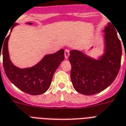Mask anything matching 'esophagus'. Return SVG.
<instances>
[{
	"label": "esophagus",
	"mask_w": 126,
	"mask_h": 126,
	"mask_svg": "<svg viewBox=\"0 0 126 126\" xmlns=\"http://www.w3.org/2000/svg\"><path fill=\"white\" fill-rule=\"evenodd\" d=\"M69 55H70V53H69V49H66L65 50V59H67V58L69 57Z\"/></svg>",
	"instance_id": "esophagus-1"
}]
</instances>
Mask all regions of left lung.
Segmentation results:
<instances>
[{
    "mask_svg": "<svg viewBox=\"0 0 126 126\" xmlns=\"http://www.w3.org/2000/svg\"><path fill=\"white\" fill-rule=\"evenodd\" d=\"M105 52L93 59L77 49L71 50V79L75 90L92 95L105 90L117 77L121 64L122 46L115 27L108 23L105 27Z\"/></svg>",
    "mask_w": 126,
    "mask_h": 126,
    "instance_id": "left-lung-1",
    "label": "left lung"
}]
</instances>
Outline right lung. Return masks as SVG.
I'll return each instance as SVG.
<instances>
[{"instance_id":"obj_1","label":"right lung","mask_w":126,"mask_h":126,"mask_svg":"<svg viewBox=\"0 0 126 126\" xmlns=\"http://www.w3.org/2000/svg\"><path fill=\"white\" fill-rule=\"evenodd\" d=\"M27 23L32 25L30 22ZM17 25L18 24L16 23L11 28V32ZM10 36V34L6 38L3 46H0V56L2 53L3 67L8 79L25 93L32 95L44 94L49 88L53 74L65 59L64 49H61L54 53L46 55L33 67L20 69L16 67L10 59L8 47Z\"/></svg>"}]
</instances>
